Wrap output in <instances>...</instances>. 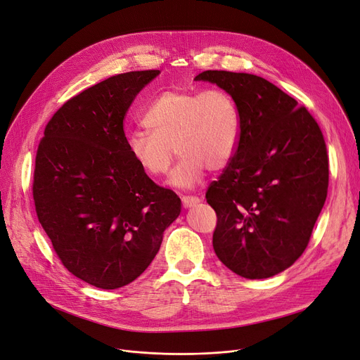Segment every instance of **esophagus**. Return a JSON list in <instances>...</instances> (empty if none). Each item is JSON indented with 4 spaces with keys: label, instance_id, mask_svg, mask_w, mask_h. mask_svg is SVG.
Instances as JSON below:
<instances>
[{
    "label": "esophagus",
    "instance_id": "1",
    "mask_svg": "<svg viewBox=\"0 0 360 360\" xmlns=\"http://www.w3.org/2000/svg\"><path fill=\"white\" fill-rule=\"evenodd\" d=\"M200 202L198 197H193V195H184L182 197V205L185 209H190V207H195Z\"/></svg>",
    "mask_w": 360,
    "mask_h": 360
}]
</instances>
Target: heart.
Wrapping results in <instances>:
<instances>
[{"label":"heart","mask_w":360,"mask_h":360,"mask_svg":"<svg viewBox=\"0 0 360 360\" xmlns=\"http://www.w3.org/2000/svg\"><path fill=\"white\" fill-rule=\"evenodd\" d=\"M141 122L148 132L127 134V153L147 175L160 176L167 172L176 148L181 159L169 184L178 188H194L209 167L224 169L240 139L239 108L221 89L165 90L150 103Z\"/></svg>","instance_id":"b5f03b06"}]
</instances>
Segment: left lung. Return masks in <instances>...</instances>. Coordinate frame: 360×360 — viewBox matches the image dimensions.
Returning <instances> with one entry per match:
<instances>
[{
	"instance_id": "1",
	"label": "left lung",
	"mask_w": 360,
	"mask_h": 360,
	"mask_svg": "<svg viewBox=\"0 0 360 360\" xmlns=\"http://www.w3.org/2000/svg\"><path fill=\"white\" fill-rule=\"evenodd\" d=\"M194 80L231 93L240 113L232 162L205 193L216 214L213 248L245 278H267L304 254L328 190V155L305 106L266 79L207 70Z\"/></svg>"
}]
</instances>
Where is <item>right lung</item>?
I'll return each mask as SVG.
<instances>
[{
  "label": "right lung",
  "instance_id": "obj_1",
  "mask_svg": "<svg viewBox=\"0 0 360 360\" xmlns=\"http://www.w3.org/2000/svg\"><path fill=\"white\" fill-rule=\"evenodd\" d=\"M159 70L113 75L67 101L36 151L33 201L63 266L99 289L134 281L153 261L179 197L125 148L124 120Z\"/></svg>",
  "mask_w": 360,
  "mask_h": 360
}]
</instances>
